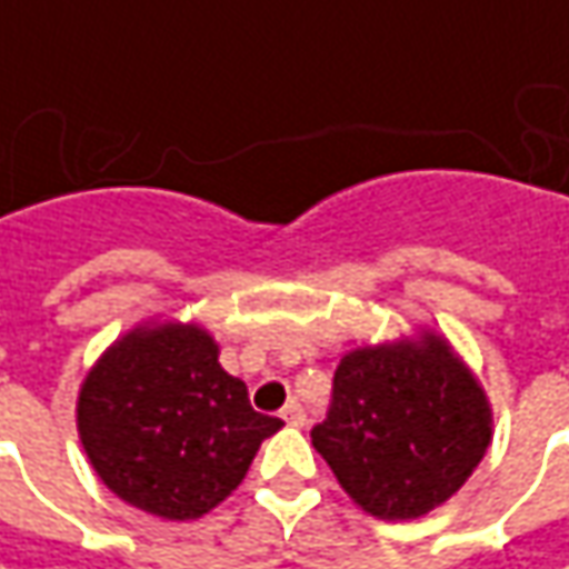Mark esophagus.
<instances>
[{"label": "esophagus", "mask_w": 569, "mask_h": 569, "mask_svg": "<svg viewBox=\"0 0 569 569\" xmlns=\"http://www.w3.org/2000/svg\"><path fill=\"white\" fill-rule=\"evenodd\" d=\"M281 418H284V425H291V427L307 425V411H303L297 402L284 405V408H281Z\"/></svg>", "instance_id": "obj_1"}]
</instances>
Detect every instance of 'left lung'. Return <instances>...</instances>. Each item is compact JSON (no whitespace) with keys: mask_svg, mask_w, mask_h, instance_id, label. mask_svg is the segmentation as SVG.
<instances>
[{"mask_svg":"<svg viewBox=\"0 0 569 569\" xmlns=\"http://www.w3.org/2000/svg\"><path fill=\"white\" fill-rule=\"evenodd\" d=\"M493 415L443 336L363 345L341 358L313 447L345 493L377 519H418L447 503L491 447Z\"/></svg>","mask_w":569,"mask_h":569,"instance_id":"8db88e82","label":"left lung"}]
</instances>
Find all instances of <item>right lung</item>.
I'll return each instance as SVG.
<instances>
[{"label": "right lung", "instance_id": "1", "mask_svg": "<svg viewBox=\"0 0 569 569\" xmlns=\"http://www.w3.org/2000/svg\"><path fill=\"white\" fill-rule=\"evenodd\" d=\"M218 355L199 322L151 319L113 341L81 380L78 440L129 507L170 522L206 516L281 430L278 418L252 411L247 382Z\"/></svg>", "mask_w": 569, "mask_h": 569}]
</instances>
